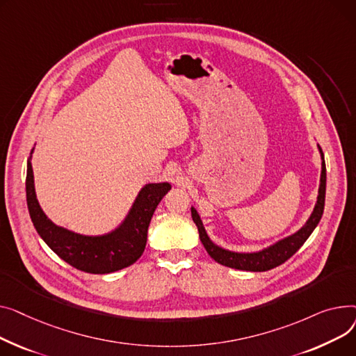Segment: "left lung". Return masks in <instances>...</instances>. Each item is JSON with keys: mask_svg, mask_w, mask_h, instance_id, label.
<instances>
[{"mask_svg": "<svg viewBox=\"0 0 356 356\" xmlns=\"http://www.w3.org/2000/svg\"><path fill=\"white\" fill-rule=\"evenodd\" d=\"M319 151L322 155V174H321V185H319V195L315 208H313V213L310 218L306 221V224L296 232L295 234H291L276 244L270 245L268 248L261 250V252L257 253H236V252H228V250H224L218 245H216L210 238H208L202 221L197 213L195 208H191V216L198 227V233H200V240L204 244L207 253L210 254L217 263L237 268V270H245V271H267L270 268H275L280 264H283L286 260H289L291 256H293L298 250L303 245V243L309 238V236L313 233V229L316 228L319 224L322 214H323V208H325V194H326V165H325V158L323 152L319 146Z\"/></svg>", "mask_w": 356, "mask_h": 356, "instance_id": "obj_1", "label": "left lung"}]
</instances>
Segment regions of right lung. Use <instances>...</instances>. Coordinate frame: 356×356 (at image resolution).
<instances>
[{
	"label": "right lung",
	"mask_w": 356,
	"mask_h": 356,
	"mask_svg": "<svg viewBox=\"0 0 356 356\" xmlns=\"http://www.w3.org/2000/svg\"><path fill=\"white\" fill-rule=\"evenodd\" d=\"M33 152V151H31ZM171 190L168 182L148 184L138 194L128 217L115 232L104 236H81L51 222L35 197L31 162H27L26 193L31 221L53 252L77 270L106 275L134 264L143 253L148 227L158 204Z\"/></svg>",
	"instance_id": "right-lung-1"
}]
</instances>
